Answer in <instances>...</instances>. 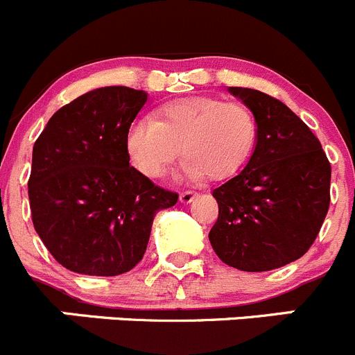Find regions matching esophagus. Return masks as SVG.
Returning <instances> with one entry per match:
<instances>
[{
	"instance_id": "1",
	"label": "esophagus",
	"mask_w": 355,
	"mask_h": 355,
	"mask_svg": "<svg viewBox=\"0 0 355 355\" xmlns=\"http://www.w3.org/2000/svg\"><path fill=\"white\" fill-rule=\"evenodd\" d=\"M195 197H197V193H195V191L187 190V191H181L180 200H181V204H190V202H193Z\"/></svg>"
}]
</instances>
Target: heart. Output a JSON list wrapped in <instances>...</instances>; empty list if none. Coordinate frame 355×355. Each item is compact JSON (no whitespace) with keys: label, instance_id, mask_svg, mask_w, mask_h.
<instances>
[{"label":"heart","instance_id":"b5f03b06","mask_svg":"<svg viewBox=\"0 0 355 355\" xmlns=\"http://www.w3.org/2000/svg\"><path fill=\"white\" fill-rule=\"evenodd\" d=\"M157 120H134L125 134V148L137 171L150 180L167 172L181 155L190 180L223 181L237 174L254 148L258 125L242 103L216 97H184L157 110Z\"/></svg>","mask_w":355,"mask_h":355}]
</instances>
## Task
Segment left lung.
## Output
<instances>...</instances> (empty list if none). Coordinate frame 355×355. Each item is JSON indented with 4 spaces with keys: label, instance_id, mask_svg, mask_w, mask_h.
I'll return each instance as SVG.
<instances>
[{
    "label": "left lung",
    "instance_id": "8db88e82",
    "mask_svg": "<svg viewBox=\"0 0 355 355\" xmlns=\"http://www.w3.org/2000/svg\"><path fill=\"white\" fill-rule=\"evenodd\" d=\"M254 113V153L212 191L219 207L209 232L223 263L244 272L281 268L302 258L329 209L331 164L312 130L275 97L230 87Z\"/></svg>",
    "mask_w": 355,
    "mask_h": 355
}]
</instances>
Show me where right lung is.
I'll return each mask as SVG.
<instances>
[{"label": "right lung", "instance_id": "obj_1", "mask_svg": "<svg viewBox=\"0 0 355 355\" xmlns=\"http://www.w3.org/2000/svg\"><path fill=\"white\" fill-rule=\"evenodd\" d=\"M146 101L129 87L96 89L60 107L36 139L28 181L33 225L71 272L132 270L157 211L178 202L129 164L125 134Z\"/></svg>", "mask_w": 355, "mask_h": 355}]
</instances>
